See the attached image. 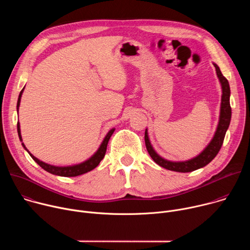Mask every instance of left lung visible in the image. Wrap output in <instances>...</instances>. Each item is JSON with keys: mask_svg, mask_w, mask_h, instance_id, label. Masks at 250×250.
Listing matches in <instances>:
<instances>
[{"mask_svg": "<svg viewBox=\"0 0 250 250\" xmlns=\"http://www.w3.org/2000/svg\"><path fill=\"white\" fill-rule=\"evenodd\" d=\"M213 66L216 67L217 76L220 80L221 86H222V100H221V110H220V118H219V124L217 126V129L213 134L209 144L205 147V149L194 158H191L189 160L185 161H170L163 157H161L153 148V146L150 144V140L148 137V131L147 128L146 129L145 133V140L146 149L153 159L155 163H157L159 166L176 172H192L194 170L200 169L202 167H205L207 164H208L213 158L217 156L219 153L223 142L225 139L226 132L229 126L230 119H231V108L229 104V97H230V89L229 81L226 79V77L222 74L220 67L216 64L212 63Z\"/></svg>", "mask_w": 250, "mask_h": 250, "instance_id": "8db88e82", "label": "left lung"}]
</instances>
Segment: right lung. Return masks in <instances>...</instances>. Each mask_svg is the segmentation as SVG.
Returning a JSON list of instances; mask_svg holds the SVG:
<instances>
[{"label":"right lung","mask_w":250,"mask_h":250,"mask_svg":"<svg viewBox=\"0 0 250 250\" xmlns=\"http://www.w3.org/2000/svg\"><path fill=\"white\" fill-rule=\"evenodd\" d=\"M24 87L23 89L21 91L20 95H19V99H18V104H17V111H18V115H19V108H20V104H21V95L23 93ZM116 128H112L109 130V132L106 133V135L104 136V140L102 141V144L100 146V147L98 148V150L86 161L81 162L79 164H75V165H70V166H55V165H50L48 163H45L40 159H38L35 156H33L25 147V146L23 145L22 142V138H21V125L20 123L18 122V134L20 137V140L21 141V146H23V148L28 152V154L30 155V157L37 162L42 169H44L45 171L53 174V175H57V176H62V177H76L82 174H85L91 170H93L94 168H96L100 162L102 161V159L104 158L105 151H106V146H108V142L110 140V137L112 136V134L114 133Z\"/></svg>","instance_id":"1"}]
</instances>
